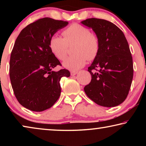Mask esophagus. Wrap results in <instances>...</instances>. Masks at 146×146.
Here are the masks:
<instances>
[{"mask_svg": "<svg viewBox=\"0 0 146 146\" xmlns=\"http://www.w3.org/2000/svg\"><path fill=\"white\" fill-rule=\"evenodd\" d=\"M78 73V72L77 71H72L71 72H70V74H71V76H75L76 74Z\"/></svg>", "mask_w": 146, "mask_h": 146, "instance_id": "obj_1", "label": "esophagus"}]
</instances>
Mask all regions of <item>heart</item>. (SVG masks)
Instances as JSON below:
<instances>
[{
    "instance_id": "obj_1",
    "label": "heart",
    "mask_w": 146,
    "mask_h": 146,
    "mask_svg": "<svg viewBox=\"0 0 146 146\" xmlns=\"http://www.w3.org/2000/svg\"><path fill=\"white\" fill-rule=\"evenodd\" d=\"M64 38L53 35L49 42L50 48L58 59L63 60L67 55L68 46L75 43L74 54L63 62V66L72 71H76L86 63L87 58L94 59L99 51V41L96 36L90 33L86 27L73 24L63 31Z\"/></svg>"
}]
</instances>
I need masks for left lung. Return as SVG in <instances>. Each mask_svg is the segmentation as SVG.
<instances>
[{
    "instance_id": "left-lung-1",
    "label": "left lung",
    "mask_w": 146,
    "mask_h": 146,
    "mask_svg": "<svg viewBox=\"0 0 146 146\" xmlns=\"http://www.w3.org/2000/svg\"><path fill=\"white\" fill-rule=\"evenodd\" d=\"M92 29L99 41L98 53L88 71L91 82L84 87L88 97L104 107L117 106L125 100L133 79V60L123 32L111 22L92 18L81 22ZM98 67V73L92 71Z\"/></svg>"
}]
</instances>
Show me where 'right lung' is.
Listing matches in <instances>:
<instances>
[{
	"label": "right lung",
	"instance_id": "right-lung-1",
	"mask_svg": "<svg viewBox=\"0 0 146 146\" xmlns=\"http://www.w3.org/2000/svg\"><path fill=\"white\" fill-rule=\"evenodd\" d=\"M68 25L66 21L46 17L22 30L10 59V79L17 100L26 108L42 111L50 108L61 93L60 80L70 72L53 69L60 62L52 52L50 38Z\"/></svg>",
	"mask_w": 146,
	"mask_h": 146
}]
</instances>
